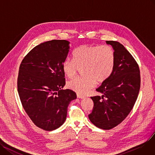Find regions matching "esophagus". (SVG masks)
Masks as SVG:
<instances>
[{
	"mask_svg": "<svg viewBox=\"0 0 155 155\" xmlns=\"http://www.w3.org/2000/svg\"><path fill=\"white\" fill-rule=\"evenodd\" d=\"M77 97H78V98H80V99H83V98H84L85 97L83 96H81V95H80V94H77Z\"/></svg>",
	"mask_w": 155,
	"mask_h": 155,
	"instance_id": "1",
	"label": "esophagus"
}]
</instances>
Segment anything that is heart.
I'll list each match as a JSON object with an SVG mask.
<instances>
[{
  "label": "heart",
  "mask_w": 155,
  "mask_h": 155,
  "mask_svg": "<svg viewBox=\"0 0 155 155\" xmlns=\"http://www.w3.org/2000/svg\"><path fill=\"white\" fill-rule=\"evenodd\" d=\"M116 54L110 45H82L74 52L73 59H67L62 63V71L68 78H73L83 68L84 78H75L68 83V87L79 94L84 95L97 83H101L113 71Z\"/></svg>",
  "instance_id": "heart-1"
}]
</instances>
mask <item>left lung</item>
<instances>
[{"mask_svg":"<svg viewBox=\"0 0 155 155\" xmlns=\"http://www.w3.org/2000/svg\"><path fill=\"white\" fill-rule=\"evenodd\" d=\"M116 54L111 75L96 89L102 96L91 97L94 103L88 115L94 125L103 130H111L120 124L133 109L140 88V72L137 62L124 45L107 41Z\"/></svg>","mask_w":155,"mask_h":155,"instance_id":"obj_1","label":"left lung"}]
</instances>
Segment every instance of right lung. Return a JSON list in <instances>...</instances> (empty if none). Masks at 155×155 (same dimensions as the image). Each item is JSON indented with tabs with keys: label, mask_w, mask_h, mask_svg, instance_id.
I'll use <instances>...</instances> for the list:
<instances>
[{
	"label": "right lung",
	"mask_w": 155,
	"mask_h": 155,
	"mask_svg": "<svg viewBox=\"0 0 155 155\" xmlns=\"http://www.w3.org/2000/svg\"><path fill=\"white\" fill-rule=\"evenodd\" d=\"M70 42L52 40L33 48L22 60L17 79V91L25 111L35 125L45 131L64 123L68 106L76 94L62 89L66 82L62 63Z\"/></svg>",
	"instance_id": "right-lung-1"
}]
</instances>
